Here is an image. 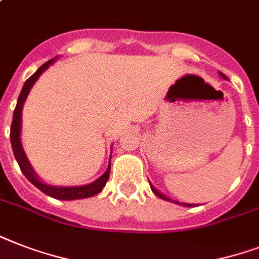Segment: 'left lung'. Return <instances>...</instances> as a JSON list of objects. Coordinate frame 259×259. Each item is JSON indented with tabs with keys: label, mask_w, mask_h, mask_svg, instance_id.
<instances>
[{
	"label": "left lung",
	"mask_w": 259,
	"mask_h": 259,
	"mask_svg": "<svg viewBox=\"0 0 259 259\" xmlns=\"http://www.w3.org/2000/svg\"><path fill=\"white\" fill-rule=\"evenodd\" d=\"M219 74H221V76H222V78H223V79H227V78H226V76H225V74H222V72H219ZM150 188H152V191H153V192L156 193V195H157L158 197H161V199H164V200H166V201H170V200H172V199H169V197H166L165 195H162L161 192H158L157 189L154 188L153 185H150ZM172 201H173V203H176V204L184 205V207H193V205H195V204H189V203H181V201H176V200H172Z\"/></svg>",
	"instance_id": "obj_1"
}]
</instances>
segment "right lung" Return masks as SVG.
Masks as SVG:
<instances>
[{
  "instance_id": "obj_1",
  "label": "right lung",
  "mask_w": 259,
  "mask_h": 259,
  "mask_svg": "<svg viewBox=\"0 0 259 259\" xmlns=\"http://www.w3.org/2000/svg\"><path fill=\"white\" fill-rule=\"evenodd\" d=\"M54 62L55 59H51L50 62L44 63V64H42V66L40 67L29 79H26V82L24 83V87H22L21 93H20V97H18L17 105H16V109H14L13 121H12V127H10V142H12V149H13L14 157L17 160L18 165H20V169L24 173V176H25L34 187H37L41 192H44L46 195H48V196L51 197L59 199V200L86 199V197H91L94 196V195H97V193H99L102 189H103V187L106 185V183H107L110 176V162L106 172L103 173L99 179H97V180L93 181V183H90V184L79 185V187H55V185L46 184L44 181H41L38 179L37 175L34 173L33 168L30 166L28 158H26L25 152L22 149L21 140H20V133H21V113L24 102H25L30 89L33 87L34 82L40 78V75H41Z\"/></svg>"
}]
</instances>
